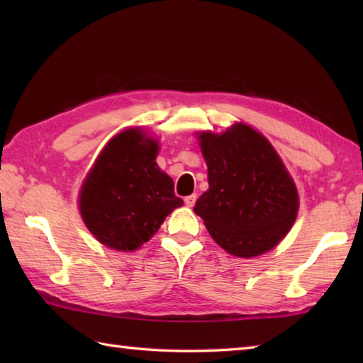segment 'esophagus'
<instances>
[{"mask_svg":"<svg viewBox=\"0 0 363 363\" xmlns=\"http://www.w3.org/2000/svg\"><path fill=\"white\" fill-rule=\"evenodd\" d=\"M196 195H189V196H186V199H184V201H186V204L189 206V207H194L195 206V203H196Z\"/></svg>","mask_w":363,"mask_h":363,"instance_id":"1","label":"esophagus"}]
</instances>
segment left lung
<instances>
[{"mask_svg":"<svg viewBox=\"0 0 363 363\" xmlns=\"http://www.w3.org/2000/svg\"><path fill=\"white\" fill-rule=\"evenodd\" d=\"M209 190L195 213L212 238L237 257L272 250L298 213V191L282 160L264 135L238 125L225 134L199 135Z\"/></svg>","mask_w":363,"mask_h":363,"instance_id":"8db88e82","label":"left lung"}]
</instances>
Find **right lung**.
Segmentation results:
<instances>
[{"mask_svg": "<svg viewBox=\"0 0 363 363\" xmlns=\"http://www.w3.org/2000/svg\"><path fill=\"white\" fill-rule=\"evenodd\" d=\"M157 142L138 129L123 130L99 154L81 189L79 209L103 245L133 251L148 242L184 201L156 164Z\"/></svg>", "mask_w": 363, "mask_h": 363, "instance_id": "obj_1", "label": "right lung"}]
</instances>
